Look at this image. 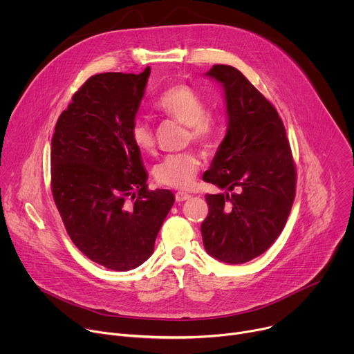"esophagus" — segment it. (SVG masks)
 Listing matches in <instances>:
<instances>
[{
  "label": "esophagus",
  "mask_w": 354,
  "mask_h": 354,
  "mask_svg": "<svg viewBox=\"0 0 354 354\" xmlns=\"http://www.w3.org/2000/svg\"><path fill=\"white\" fill-rule=\"evenodd\" d=\"M189 197H190V194L183 193V192H176V193H175V200L178 201V203H182V201L187 200Z\"/></svg>",
  "instance_id": "1"
}]
</instances>
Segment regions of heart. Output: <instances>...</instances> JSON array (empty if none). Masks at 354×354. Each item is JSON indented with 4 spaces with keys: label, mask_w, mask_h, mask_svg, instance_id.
I'll return each instance as SVG.
<instances>
[{
    "label": "heart",
    "mask_w": 354,
    "mask_h": 354,
    "mask_svg": "<svg viewBox=\"0 0 354 354\" xmlns=\"http://www.w3.org/2000/svg\"><path fill=\"white\" fill-rule=\"evenodd\" d=\"M156 109L185 124L187 129L186 137L201 145H210L217 138L218 123L216 118L206 113L207 106L203 97L185 84L174 85L162 92L157 99ZM130 138L141 153H149L156 145L154 131L142 119L133 122ZM200 165L198 156L194 151L187 149L162 158L154 168V176L160 185L187 189L193 185Z\"/></svg>",
    "instance_id": "1"
}]
</instances>
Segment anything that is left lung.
<instances>
[{
	"mask_svg": "<svg viewBox=\"0 0 354 354\" xmlns=\"http://www.w3.org/2000/svg\"><path fill=\"white\" fill-rule=\"evenodd\" d=\"M224 86L228 127L203 180L224 189L206 194L201 236L209 254L239 265L266 252L281 234L295 197L297 171L276 108L236 68L207 73Z\"/></svg>",
	"mask_w": 354,
	"mask_h": 354,
	"instance_id": "1",
	"label": "left lung"
}]
</instances>
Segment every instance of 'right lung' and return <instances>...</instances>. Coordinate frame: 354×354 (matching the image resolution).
I'll list each match as a JSON object with an SVG mask.
<instances>
[{
	"instance_id": "1",
	"label": "right lung",
	"mask_w": 354,
	"mask_h": 354,
	"mask_svg": "<svg viewBox=\"0 0 354 354\" xmlns=\"http://www.w3.org/2000/svg\"><path fill=\"white\" fill-rule=\"evenodd\" d=\"M149 73L88 78L52 138V193L66 231L86 258L116 272L151 257L175 201L171 190L148 189L130 138Z\"/></svg>"
}]
</instances>
